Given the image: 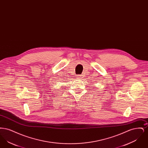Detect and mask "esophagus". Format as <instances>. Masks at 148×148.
<instances>
[{
	"label": "esophagus",
	"mask_w": 148,
	"mask_h": 148,
	"mask_svg": "<svg viewBox=\"0 0 148 148\" xmlns=\"http://www.w3.org/2000/svg\"><path fill=\"white\" fill-rule=\"evenodd\" d=\"M82 75H77V79H82Z\"/></svg>",
	"instance_id": "34e87169"
}]
</instances>
